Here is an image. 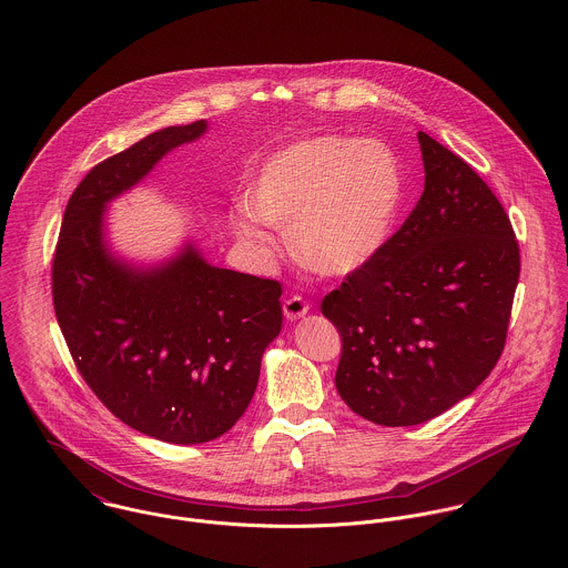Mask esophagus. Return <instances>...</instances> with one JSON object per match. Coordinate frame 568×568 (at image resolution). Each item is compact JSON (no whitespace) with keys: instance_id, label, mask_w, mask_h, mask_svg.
Returning <instances> with one entry per match:
<instances>
[{"instance_id":"34e87169","label":"esophagus","mask_w":568,"mask_h":568,"mask_svg":"<svg viewBox=\"0 0 568 568\" xmlns=\"http://www.w3.org/2000/svg\"><path fill=\"white\" fill-rule=\"evenodd\" d=\"M310 312V303L303 298V296H290L285 303H283V314L287 321H298L303 318L305 314Z\"/></svg>"}]
</instances>
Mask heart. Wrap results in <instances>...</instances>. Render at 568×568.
Masks as SVG:
<instances>
[{"label":"heart","mask_w":568,"mask_h":568,"mask_svg":"<svg viewBox=\"0 0 568 568\" xmlns=\"http://www.w3.org/2000/svg\"><path fill=\"white\" fill-rule=\"evenodd\" d=\"M402 200L397 155L382 142L336 133L276 151L247 189L250 211L290 232L296 256L323 276L364 267L388 241ZM234 226L245 239L267 241L250 215Z\"/></svg>","instance_id":"1"}]
</instances>
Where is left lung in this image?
Returning a JSON list of instances; mask_svg holds the SVG:
<instances>
[{"instance_id": "obj_1", "label": "left lung", "mask_w": 568, "mask_h": 568, "mask_svg": "<svg viewBox=\"0 0 568 568\" xmlns=\"http://www.w3.org/2000/svg\"><path fill=\"white\" fill-rule=\"evenodd\" d=\"M426 186L399 230L323 314L341 332L336 388L379 426L424 424L496 366L520 276V247L498 197L450 149L417 133Z\"/></svg>"}]
</instances>
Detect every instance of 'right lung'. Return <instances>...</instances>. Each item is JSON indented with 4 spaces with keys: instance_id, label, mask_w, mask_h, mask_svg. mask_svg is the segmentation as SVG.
Returning a JSON list of instances; mask_svg holds the SVG:
<instances>
[{
    "instance_id": "add662e5",
    "label": "right lung",
    "mask_w": 568,
    "mask_h": 568,
    "mask_svg": "<svg viewBox=\"0 0 568 568\" xmlns=\"http://www.w3.org/2000/svg\"><path fill=\"white\" fill-rule=\"evenodd\" d=\"M204 131V120L166 126L99 162L68 202L52 256L54 314L85 384L122 424L180 446L222 437L245 413L283 325V290L193 247L131 270L103 243V209Z\"/></svg>"
}]
</instances>
